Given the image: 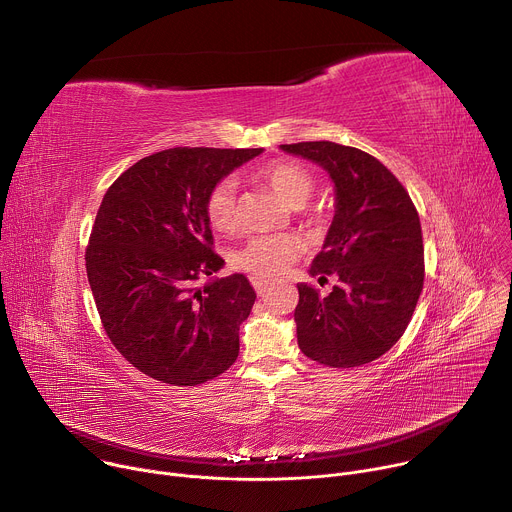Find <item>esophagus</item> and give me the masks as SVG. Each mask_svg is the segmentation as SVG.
Segmentation results:
<instances>
[{"mask_svg": "<svg viewBox=\"0 0 512 512\" xmlns=\"http://www.w3.org/2000/svg\"><path fill=\"white\" fill-rule=\"evenodd\" d=\"M251 283H253V287H255V291H257L259 296H263L265 291H267V287H269V281L259 279V277H253V279H251Z\"/></svg>", "mask_w": 512, "mask_h": 512, "instance_id": "34e87169", "label": "esophagus"}]
</instances>
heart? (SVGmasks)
<instances>
[{
  "mask_svg": "<svg viewBox=\"0 0 512 512\" xmlns=\"http://www.w3.org/2000/svg\"><path fill=\"white\" fill-rule=\"evenodd\" d=\"M263 178L275 194L289 206L302 208L314 192V178L298 164L275 162L263 170ZM239 184L235 178L216 182L206 196V218L214 231H233L239 223L237 208ZM300 255V243L285 235H261L249 239L237 253L233 263L259 279L281 275Z\"/></svg>",
  "mask_w": 512,
  "mask_h": 512,
  "instance_id": "obj_1",
  "label": "heart"
}]
</instances>
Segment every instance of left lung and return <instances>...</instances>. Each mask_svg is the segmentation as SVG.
<instances>
[{
  "mask_svg": "<svg viewBox=\"0 0 512 512\" xmlns=\"http://www.w3.org/2000/svg\"><path fill=\"white\" fill-rule=\"evenodd\" d=\"M279 150L320 166L334 184L332 223L308 271L338 285L322 298L298 283V346L328 367H360L383 356L415 312L423 289L419 214L401 182L367 152L334 141Z\"/></svg>",
  "mask_w": 512,
  "mask_h": 512,
  "instance_id": "8db88e82",
  "label": "left lung"
}]
</instances>
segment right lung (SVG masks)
<instances>
[{
    "instance_id": "obj_1",
    "label": "right lung",
    "mask_w": 512,
    "mask_h": 512,
    "mask_svg": "<svg viewBox=\"0 0 512 512\" xmlns=\"http://www.w3.org/2000/svg\"><path fill=\"white\" fill-rule=\"evenodd\" d=\"M263 152L164 150L125 170L103 196L87 275L107 336L143 375L194 387L237 360L255 289L243 273L195 283L225 265L210 249L208 192Z\"/></svg>"
}]
</instances>
